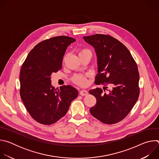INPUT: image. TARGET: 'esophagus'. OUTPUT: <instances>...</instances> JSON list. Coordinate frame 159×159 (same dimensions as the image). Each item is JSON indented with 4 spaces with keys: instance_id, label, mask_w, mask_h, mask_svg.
<instances>
[{
    "instance_id": "obj_1",
    "label": "esophagus",
    "mask_w": 159,
    "mask_h": 159,
    "mask_svg": "<svg viewBox=\"0 0 159 159\" xmlns=\"http://www.w3.org/2000/svg\"><path fill=\"white\" fill-rule=\"evenodd\" d=\"M80 94L81 96H87L88 94V92L86 90H81L80 91Z\"/></svg>"
}]
</instances>
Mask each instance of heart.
Wrapping results in <instances>:
<instances>
[{
    "mask_svg": "<svg viewBox=\"0 0 159 159\" xmlns=\"http://www.w3.org/2000/svg\"><path fill=\"white\" fill-rule=\"evenodd\" d=\"M90 53V52L89 50H86V49H84V50H82L79 53V55L80 54H83V53ZM65 60V58L63 59V60ZM87 75H83V74H77V75H75L73 78H72V80L74 83L79 85H81V86H84L87 84Z\"/></svg>",
    "mask_w": 159,
    "mask_h": 159,
    "instance_id": "b5f03b06",
    "label": "heart"
}]
</instances>
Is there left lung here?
I'll return each mask as SVG.
<instances>
[{"instance_id": "1", "label": "left lung", "mask_w": 159, "mask_h": 159, "mask_svg": "<svg viewBox=\"0 0 159 159\" xmlns=\"http://www.w3.org/2000/svg\"><path fill=\"white\" fill-rule=\"evenodd\" d=\"M94 47L97 56L98 74L95 84L109 83L113 86L109 93L96 88L89 93L96 98L90 112L103 123L111 125L123 120L130 112L140 94L137 65L125 45L109 35L96 34L84 36Z\"/></svg>"}]
</instances>
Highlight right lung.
I'll return each instance as SVG.
<instances>
[{"label":"right lung","mask_w":159,"mask_h":159,"mask_svg":"<svg viewBox=\"0 0 159 159\" xmlns=\"http://www.w3.org/2000/svg\"><path fill=\"white\" fill-rule=\"evenodd\" d=\"M75 39L56 36L43 41L31 50L20 72V96L27 111L37 122L50 125L63 117L78 90L71 85L60 89L52 85L51 75L61 69L67 47Z\"/></svg>","instance_id":"obj_1"}]
</instances>
